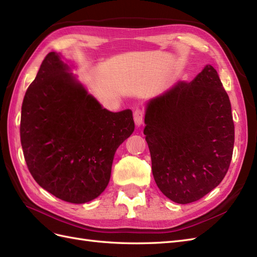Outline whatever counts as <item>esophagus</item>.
<instances>
[{
    "mask_svg": "<svg viewBox=\"0 0 257 257\" xmlns=\"http://www.w3.org/2000/svg\"><path fill=\"white\" fill-rule=\"evenodd\" d=\"M134 120H135V123L137 127H140V125L144 123V112L141 109L137 108L134 111Z\"/></svg>",
    "mask_w": 257,
    "mask_h": 257,
    "instance_id": "esophagus-1",
    "label": "esophagus"
}]
</instances>
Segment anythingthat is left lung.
Returning <instances> with one entry per match:
<instances>
[{"label": "left lung", "mask_w": 257, "mask_h": 257, "mask_svg": "<svg viewBox=\"0 0 257 257\" xmlns=\"http://www.w3.org/2000/svg\"><path fill=\"white\" fill-rule=\"evenodd\" d=\"M145 124L152 174L168 199L191 203L221 183L232 159L234 123L211 65L191 83L178 81L147 101Z\"/></svg>", "instance_id": "left-lung-1"}]
</instances>
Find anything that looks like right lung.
Returning <instances> with one entry per match:
<instances>
[{"label":"right lung","instance_id":"obj_1","mask_svg":"<svg viewBox=\"0 0 257 257\" xmlns=\"http://www.w3.org/2000/svg\"><path fill=\"white\" fill-rule=\"evenodd\" d=\"M73 68L61 53L47 54L24 96L20 132L35 181L56 198L80 204L107 188L114 154L135 122L130 109L103 108Z\"/></svg>","mask_w":257,"mask_h":257}]
</instances>
